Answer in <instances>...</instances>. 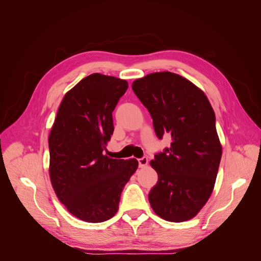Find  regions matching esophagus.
Segmentation results:
<instances>
[{"mask_svg": "<svg viewBox=\"0 0 261 261\" xmlns=\"http://www.w3.org/2000/svg\"><path fill=\"white\" fill-rule=\"evenodd\" d=\"M148 158L147 156H144V158H140V159H138V164L140 168H146L147 164H148Z\"/></svg>", "mask_w": 261, "mask_h": 261, "instance_id": "1", "label": "esophagus"}]
</instances>
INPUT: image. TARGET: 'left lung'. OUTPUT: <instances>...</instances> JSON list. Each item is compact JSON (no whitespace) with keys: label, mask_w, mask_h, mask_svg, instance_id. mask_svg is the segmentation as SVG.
<instances>
[{"label":"left lung","mask_w":261,"mask_h":261,"mask_svg":"<svg viewBox=\"0 0 261 261\" xmlns=\"http://www.w3.org/2000/svg\"><path fill=\"white\" fill-rule=\"evenodd\" d=\"M132 88L151 115L156 136H171L170 148L150 161L158 173L150 206L170 222L191 220L210 198L222 156L215 111L200 88L171 72L148 74Z\"/></svg>","instance_id":"1"}]
</instances>
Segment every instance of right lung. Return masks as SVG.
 Wrapping results in <instances>:
<instances>
[{
    "label": "right lung",
    "instance_id": "1",
    "mask_svg": "<svg viewBox=\"0 0 261 261\" xmlns=\"http://www.w3.org/2000/svg\"><path fill=\"white\" fill-rule=\"evenodd\" d=\"M128 83L94 73L63 98L49 135L50 178L59 200L77 219L90 223L111 219L136 159L105 154L114 130L112 112Z\"/></svg>",
    "mask_w": 261,
    "mask_h": 261
}]
</instances>
